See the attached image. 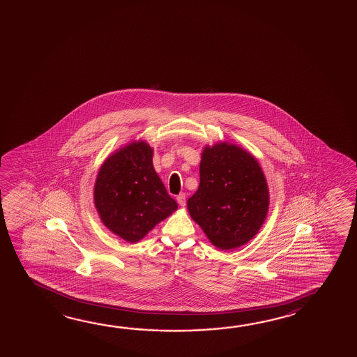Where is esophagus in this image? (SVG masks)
<instances>
[{
  "label": "esophagus",
  "instance_id": "obj_1",
  "mask_svg": "<svg viewBox=\"0 0 357 357\" xmlns=\"http://www.w3.org/2000/svg\"><path fill=\"white\" fill-rule=\"evenodd\" d=\"M176 202H178V204L181 205V206H184V205H185V194H179V195L176 197Z\"/></svg>",
  "mask_w": 357,
  "mask_h": 357
}]
</instances>
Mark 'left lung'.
Returning a JSON list of instances; mask_svg holds the SVG:
<instances>
[{"instance_id": "left-lung-1", "label": "left lung", "mask_w": 357, "mask_h": 357, "mask_svg": "<svg viewBox=\"0 0 357 357\" xmlns=\"http://www.w3.org/2000/svg\"><path fill=\"white\" fill-rule=\"evenodd\" d=\"M199 173L198 190L187 204L194 222L218 249L250 241L269 209V188L255 157L233 143H216L205 146Z\"/></svg>"}]
</instances>
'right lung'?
<instances>
[{
  "instance_id": "right-lung-1",
  "label": "right lung",
  "mask_w": 357,
  "mask_h": 357,
  "mask_svg": "<svg viewBox=\"0 0 357 357\" xmlns=\"http://www.w3.org/2000/svg\"><path fill=\"white\" fill-rule=\"evenodd\" d=\"M94 205L100 220L119 238L137 243L176 211L153 167V148L132 142L102 164L94 184Z\"/></svg>"
}]
</instances>
